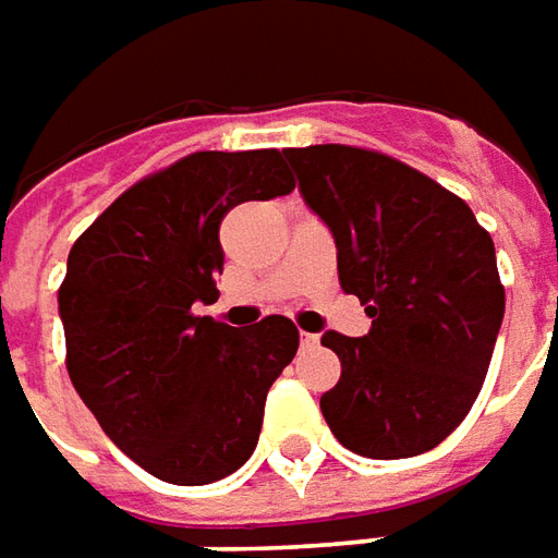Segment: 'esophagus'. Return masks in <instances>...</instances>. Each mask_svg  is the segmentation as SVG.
<instances>
[{
	"instance_id": "esophagus-1",
	"label": "esophagus",
	"mask_w": 558,
	"mask_h": 558,
	"mask_svg": "<svg viewBox=\"0 0 558 558\" xmlns=\"http://www.w3.org/2000/svg\"><path fill=\"white\" fill-rule=\"evenodd\" d=\"M317 342H320V336H314V332H302V348H314Z\"/></svg>"
}]
</instances>
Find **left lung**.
<instances>
[{"label":"left lung","mask_w":558,"mask_h":558,"mask_svg":"<svg viewBox=\"0 0 558 558\" xmlns=\"http://www.w3.org/2000/svg\"><path fill=\"white\" fill-rule=\"evenodd\" d=\"M299 192L336 238L339 283L373 317L320 397L332 437L363 458H412L452 434L480 397L504 320L495 244L464 201L422 170L360 146L283 149Z\"/></svg>","instance_id":"1"}]
</instances>
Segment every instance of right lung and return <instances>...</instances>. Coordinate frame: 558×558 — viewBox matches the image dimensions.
I'll use <instances>...</instances> for the list:
<instances>
[{
	"label": "right lung",
	"mask_w": 558,
	"mask_h": 558,
	"mask_svg": "<svg viewBox=\"0 0 558 558\" xmlns=\"http://www.w3.org/2000/svg\"><path fill=\"white\" fill-rule=\"evenodd\" d=\"M293 189L278 149L192 151L131 185L72 244L57 290L72 388L165 483H216L259 442L299 329L268 314L241 332L192 308L219 295L222 216Z\"/></svg>",
	"instance_id": "1"
}]
</instances>
